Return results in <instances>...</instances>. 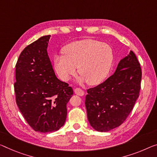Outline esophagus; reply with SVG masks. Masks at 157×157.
Instances as JSON below:
<instances>
[{"mask_svg":"<svg viewBox=\"0 0 157 157\" xmlns=\"http://www.w3.org/2000/svg\"><path fill=\"white\" fill-rule=\"evenodd\" d=\"M74 93L79 96H83L84 95V91L82 89L78 88L74 89Z\"/></svg>","mask_w":157,"mask_h":157,"instance_id":"obj_1","label":"esophagus"}]
</instances>
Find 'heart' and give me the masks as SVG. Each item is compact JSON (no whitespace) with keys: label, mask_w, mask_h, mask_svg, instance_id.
<instances>
[{"label":"heart","mask_w":157,"mask_h":157,"mask_svg":"<svg viewBox=\"0 0 157 157\" xmlns=\"http://www.w3.org/2000/svg\"><path fill=\"white\" fill-rule=\"evenodd\" d=\"M113 62V51L109 45L93 39H83L69 43L64 53L54 57L57 75L67 81L75 74L76 67L81 76L78 82L89 85L101 83L109 74Z\"/></svg>","instance_id":"obj_1"}]
</instances>
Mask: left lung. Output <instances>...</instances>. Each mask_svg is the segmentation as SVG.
Listing matches in <instances>:
<instances>
[{
	"label": "left lung",
	"mask_w": 157,
	"mask_h": 157,
	"mask_svg": "<svg viewBox=\"0 0 157 157\" xmlns=\"http://www.w3.org/2000/svg\"><path fill=\"white\" fill-rule=\"evenodd\" d=\"M140 65L136 55L131 50L120 60L113 75L87 90V117L95 131H111L126 119L140 90L142 71Z\"/></svg>",
	"instance_id": "1"
}]
</instances>
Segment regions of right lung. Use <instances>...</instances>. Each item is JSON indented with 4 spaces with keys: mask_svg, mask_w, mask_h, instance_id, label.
Returning <instances> with one entry per match:
<instances>
[{
    "mask_svg": "<svg viewBox=\"0 0 157 157\" xmlns=\"http://www.w3.org/2000/svg\"><path fill=\"white\" fill-rule=\"evenodd\" d=\"M50 35L26 46L16 64L14 93L19 109L35 131L52 132L64 124L73 90L55 76L48 46Z\"/></svg>",
    "mask_w": 157,
    "mask_h": 157,
    "instance_id": "add662e5",
    "label": "right lung"
}]
</instances>
